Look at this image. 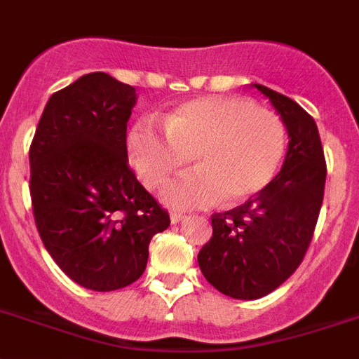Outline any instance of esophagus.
Wrapping results in <instances>:
<instances>
[{"instance_id": "esophagus-1", "label": "esophagus", "mask_w": 359, "mask_h": 359, "mask_svg": "<svg viewBox=\"0 0 359 359\" xmlns=\"http://www.w3.org/2000/svg\"><path fill=\"white\" fill-rule=\"evenodd\" d=\"M184 218H186V215L179 213V211H171V215H170L171 224H179L180 220H184Z\"/></svg>"}]
</instances>
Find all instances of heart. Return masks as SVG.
<instances>
[{
	"label": "heart",
	"instance_id": "b5f03b06",
	"mask_svg": "<svg viewBox=\"0 0 359 359\" xmlns=\"http://www.w3.org/2000/svg\"><path fill=\"white\" fill-rule=\"evenodd\" d=\"M164 132L137 123L128 157L146 188L157 189L191 157L195 170L168 184L162 198L177 210L205 208L222 198L235 205L257 197L276 177L287 148L278 115L231 95L180 102L164 115Z\"/></svg>",
	"mask_w": 359,
	"mask_h": 359
}]
</instances>
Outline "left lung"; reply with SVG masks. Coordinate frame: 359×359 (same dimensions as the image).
<instances>
[{
	"label": "left lung",
	"instance_id": "1",
	"mask_svg": "<svg viewBox=\"0 0 359 359\" xmlns=\"http://www.w3.org/2000/svg\"><path fill=\"white\" fill-rule=\"evenodd\" d=\"M287 128L280 173L257 197L211 217L213 236L198 253L205 280L236 300H257L298 269L313 240L327 166L314 119L298 102L255 85Z\"/></svg>",
	"mask_w": 359,
	"mask_h": 359
}]
</instances>
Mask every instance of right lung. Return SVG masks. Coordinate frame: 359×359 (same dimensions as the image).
<instances>
[{
	"mask_svg": "<svg viewBox=\"0 0 359 359\" xmlns=\"http://www.w3.org/2000/svg\"><path fill=\"white\" fill-rule=\"evenodd\" d=\"M135 88L104 72L52 93L30 144L37 231L68 278L92 291L141 278L154 235L170 226L128 166Z\"/></svg>",
	"mask_w": 359,
	"mask_h": 359,
	"instance_id": "add662e5",
	"label": "right lung"
}]
</instances>
